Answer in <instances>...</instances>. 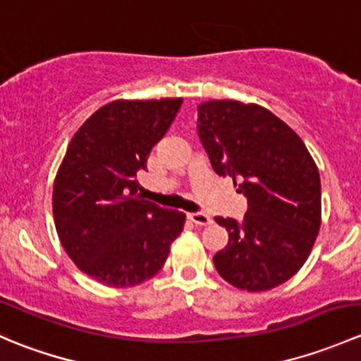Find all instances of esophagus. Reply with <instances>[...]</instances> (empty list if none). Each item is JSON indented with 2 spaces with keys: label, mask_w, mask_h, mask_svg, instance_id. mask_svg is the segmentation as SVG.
I'll return each mask as SVG.
<instances>
[{
  "label": "esophagus",
  "mask_w": 361,
  "mask_h": 361,
  "mask_svg": "<svg viewBox=\"0 0 361 361\" xmlns=\"http://www.w3.org/2000/svg\"><path fill=\"white\" fill-rule=\"evenodd\" d=\"M187 216H188V220L192 221V224L201 225V227H204V225L213 224V218H211L207 213H188Z\"/></svg>",
  "instance_id": "1"
}]
</instances>
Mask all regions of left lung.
<instances>
[{
    "mask_svg": "<svg viewBox=\"0 0 361 361\" xmlns=\"http://www.w3.org/2000/svg\"><path fill=\"white\" fill-rule=\"evenodd\" d=\"M197 111L199 140L214 173L232 176L248 199L243 221L214 218L228 232L214 267L239 290L276 288L297 274L319 232L318 167L298 134L264 106L213 99Z\"/></svg>",
    "mask_w": 361,
    "mask_h": 361,
    "instance_id": "1",
    "label": "left lung"
}]
</instances>
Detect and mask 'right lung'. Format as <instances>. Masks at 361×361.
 <instances>
[{
  "mask_svg": "<svg viewBox=\"0 0 361 361\" xmlns=\"http://www.w3.org/2000/svg\"><path fill=\"white\" fill-rule=\"evenodd\" d=\"M181 97L118 99L76 130L54 181V220L76 267L113 288L141 285L164 267L185 213L141 197L147 169L180 110Z\"/></svg>",
  "mask_w": 361,
  "mask_h": 361,
  "instance_id": "obj_1",
  "label": "right lung"
}]
</instances>
